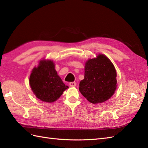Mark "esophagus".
<instances>
[{
    "label": "esophagus",
    "instance_id": "1",
    "mask_svg": "<svg viewBox=\"0 0 148 148\" xmlns=\"http://www.w3.org/2000/svg\"><path fill=\"white\" fill-rule=\"evenodd\" d=\"M69 86H72V87H74L76 86V82H69Z\"/></svg>",
    "mask_w": 148,
    "mask_h": 148
}]
</instances>
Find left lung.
Listing matches in <instances>:
<instances>
[{
	"label": "left lung",
	"mask_w": 148,
	"mask_h": 148,
	"mask_svg": "<svg viewBox=\"0 0 148 148\" xmlns=\"http://www.w3.org/2000/svg\"><path fill=\"white\" fill-rule=\"evenodd\" d=\"M116 73L112 62L105 56L88 60L85 64L84 78L81 81V93L93 104L107 100L116 87Z\"/></svg>",
	"instance_id": "1"
}]
</instances>
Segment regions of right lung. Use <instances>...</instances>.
Here are the masks:
<instances>
[{
    "mask_svg": "<svg viewBox=\"0 0 148 148\" xmlns=\"http://www.w3.org/2000/svg\"><path fill=\"white\" fill-rule=\"evenodd\" d=\"M29 84L34 94L40 100L52 103L69 87L65 85L55 69L52 60H41L32 71Z\"/></svg>",
    "mask_w": 148,
    "mask_h": 148,
    "instance_id": "obj_1",
    "label": "right lung"
}]
</instances>
